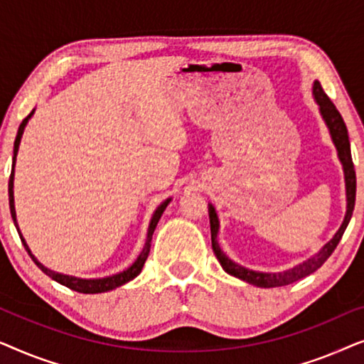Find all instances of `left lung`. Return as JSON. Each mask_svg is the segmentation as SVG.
<instances>
[{
  "label": "left lung",
  "instance_id": "8db88e82",
  "mask_svg": "<svg viewBox=\"0 0 364 364\" xmlns=\"http://www.w3.org/2000/svg\"><path fill=\"white\" fill-rule=\"evenodd\" d=\"M313 96H315V101L318 106H320V114L323 121L326 122L328 129H330V136L333 139V144H335L338 157H340V162L343 164V172H345V186H346V215L345 220H343L341 227L338 228L335 237L331 238L330 242L326 243L325 247L321 248L320 252L315 253V255L308 258V260L298 263L293 268H288V270L277 272V273H263V272H253L248 270V268L238 265L233 260H230L225 253L222 252L220 245L217 242V233H218V217L215 208H213L212 203H208V217H210V233H212V248L213 253H215L217 260L220 262L223 270H225L228 275H233L240 280L250 283V285L260 287V288H275V287H285L290 285L293 282L301 280L310 275V273L316 272L323 263H325L338 243H340L343 233H345L348 223L351 220L353 208H355V198H356V173H355V166H353L351 159V149H350V139H348V129L346 124L343 121L341 114L338 112L335 104L330 101V97L326 96L325 91H323L321 84L315 81L313 82Z\"/></svg>",
  "mask_w": 364,
  "mask_h": 364
}]
</instances>
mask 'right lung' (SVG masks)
Wrapping results in <instances>:
<instances>
[{"mask_svg":"<svg viewBox=\"0 0 364 364\" xmlns=\"http://www.w3.org/2000/svg\"><path fill=\"white\" fill-rule=\"evenodd\" d=\"M34 114V109L31 112H29V116L24 119V121L19 124V129H18V134H16V139H14V157H13V167H11V176H9V183H8V192H9V210H11V217H13V222L14 225H16V230L19 233V238H21L24 248H26L28 255L33 258V262L36 263V265L41 268V270L46 273L48 277H51L54 282L61 283V285L71 288L74 291H79V293H104V291H109V290H114V288L124 285V283L131 282L136 278L139 273L142 272V267L144 263H146L147 257H149V252H151V242H152V235H154V230H156L159 220H161L164 210H166V207L168 205V202H171V198H167L166 202H162L161 205L156 208V212H154V215L151 218V223H149V230H147V240H146V245H144L141 255L137 257V260L132 263L131 267L127 268V270H124L121 273H116V275H111V277H106V278H77V277H71V275H64V273H58V272H53L49 270L43 265L41 262H38V258L33 255L31 250H29L28 243L24 242V238L21 235V232H19V227H18V222H16V210H14V196H13V181H14V162H16V156H18V149H19V142H21V137H23V132H24V127H26V124L31 116Z\"/></svg>","mask_w":364,"mask_h":364,"instance_id":"add662e5","label":"right lung"}]
</instances>
